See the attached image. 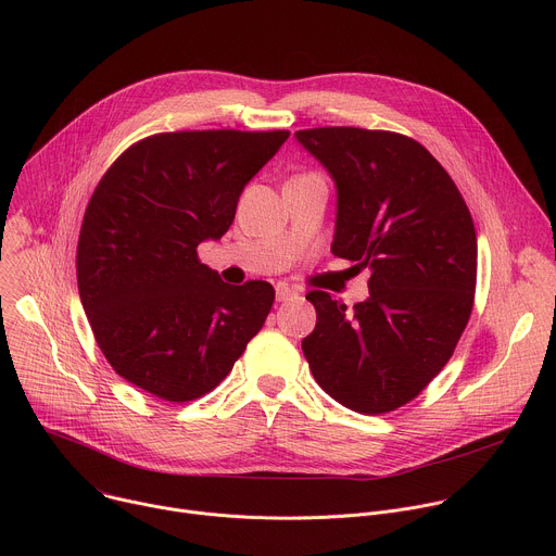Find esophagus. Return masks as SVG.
I'll use <instances>...</instances> for the list:
<instances>
[{
    "mask_svg": "<svg viewBox=\"0 0 556 556\" xmlns=\"http://www.w3.org/2000/svg\"><path fill=\"white\" fill-rule=\"evenodd\" d=\"M275 299L279 301V303H283V301H290V299H296V292L292 290V288H288V286H283V283H279L277 288H275Z\"/></svg>",
    "mask_w": 556,
    "mask_h": 556,
    "instance_id": "obj_1",
    "label": "esophagus"
}]
</instances>
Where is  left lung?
Segmentation results:
<instances>
[{
  "label": "left lung",
  "mask_w": 556,
  "mask_h": 556,
  "mask_svg": "<svg viewBox=\"0 0 556 556\" xmlns=\"http://www.w3.org/2000/svg\"><path fill=\"white\" fill-rule=\"evenodd\" d=\"M337 187L332 253L369 270L348 309L305 299L316 326L301 341L314 380L358 414L403 407L451 358L472 309L478 237L444 167L416 140L358 127L296 131Z\"/></svg>",
  "instance_id": "obj_1"
}]
</instances>
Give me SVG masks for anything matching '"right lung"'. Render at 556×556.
Here are the masks:
<instances>
[{
  "label": "right lung",
  "mask_w": 556,
  "mask_h": 556,
  "mask_svg": "<svg viewBox=\"0 0 556 556\" xmlns=\"http://www.w3.org/2000/svg\"><path fill=\"white\" fill-rule=\"evenodd\" d=\"M288 131H172L131 144L101 178L78 235L76 279L118 376L169 403L219 384L275 301L268 281L228 286L200 264Z\"/></svg>",
  "instance_id": "obj_1"
}]
</instances>
